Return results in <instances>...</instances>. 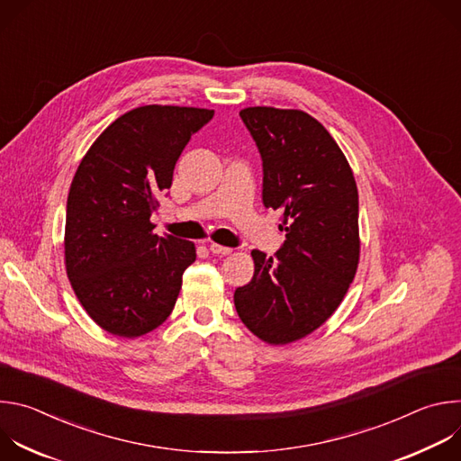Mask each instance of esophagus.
Returning a JSON list of instances; mask_svg holds the SVG:
<instances>
[{
    "label": "esophagus",
    "instance_id": "obj_1",
    "mask_svg": "<svg viewBox=\"0 0 461 461\" xmlns=\"http://www.w3.org/2000/svg\"><path fill=\"white\" fill-rule=\"evenodd\" d=\"M210 251L213 253V255H228V253H231V248H226V246H221V244H210Z\"/></svg>",
    "mask_w": 461,
    "mask_h": 461
}]
</instances>
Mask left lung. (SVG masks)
Masks as SVG:
<instances>
[{
    "label": "left lung",
    "mask_w": 461,
    "mask_h": 461,
    "mask_svg": "<svg viewBox=\"0 0 461 461\" xmlns=\"http://www.w3.org/2000/svg\"><path fill=\"white\" fill-rule=\"evenodd\" d=\"M240 118L262 160V204L281 213L276 257L253 249L255 272L233 294L240 321L270 345L297 341L341 304L359 260V199L330 137L297 109L248 107Z\"/></svg>",
    "instance_id": "obj_1"
}]
</instances>
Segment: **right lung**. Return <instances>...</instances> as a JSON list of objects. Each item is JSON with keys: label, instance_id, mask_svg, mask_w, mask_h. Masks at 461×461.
<instances>
[{"label": "right lung", "instance_id": "right-lung-1", "mask_svg": "<svg viewBox=\"0 0 461 461\" xmlns=\"http://www.w3.org/2000/svg\"><path fill=\"white\" fill-rule=\"evenodd\" d=\"M212 118L199 107L133 109L78 166L65 215V267L86 312L113 336H144L173 312L194 244L151 233V215L191 135Z\"/></svg>", "mask_w": 461, "mask_h": 461}]
</instances>
